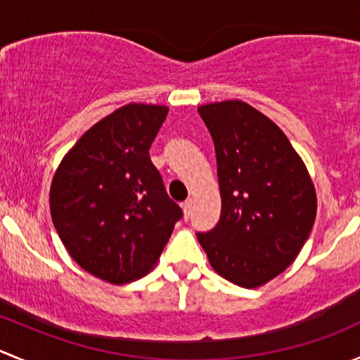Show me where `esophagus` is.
<instances>
[{
    "instance_id": "1",
    "label": "esophagus",
    "mask_w": 360,
    "mask_h": 360,
    "mask_svg": "<svg viewBox=\"0 0 360 360\" xmlns=\"http://www.w3.org/2000/svg\"><path fill=\"white\" fill-rule=\"evenodd\" d=\"M191 210H193V200H191V198H188V200L183 203L184 217H190L191 216Z\"/></svg>"
}]
</instances>
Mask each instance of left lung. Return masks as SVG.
Here are the masks:
<instances>
[{
	"label": "left lung",
	"instance_id": "8db88e82",
	"mask_svg": "<svg viewBox=\"0 0 360 360\" xmlns=\"http://www.w3.org/2000/svg\"><path fill=\"white\" fill-rule=\"evenodd\" d=\"M214 141L221 217L197 233L210 266L240 288L281 275L307 242L317 197L307 167L270 118L242 101L198 108Z\"/></svg>",
	"mask_w": 360,
	"mask_h": 360
}]
</instances>
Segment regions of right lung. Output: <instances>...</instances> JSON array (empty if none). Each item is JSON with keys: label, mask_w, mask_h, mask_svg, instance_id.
I'll use <instances>...</instances> for the list:
<instances>
[{"label": "right lung", "mask_w": 360, "mask_h": 360, "mask_svg": "<svg viewBox=\"0 0 360 360\" xmlns=\"http://www.w3.org/2000/svg\"><path fill=\"white\" fill-rule=\"evenodd\" d=\"M167 112L120 108L79 137L52 179L50 214L69 256L110 284L146 275L183 217L150 158Z\"/></svg>", "instance_id": "add662e5"}]
</instances>
